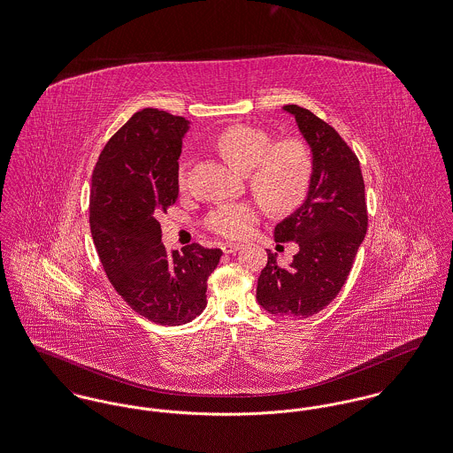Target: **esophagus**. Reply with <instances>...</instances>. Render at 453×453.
Here are the masks:
<instances>
[{"instance_id": "esophagus-1", "label": "esophagus", "mask_w": 453, "mask_h": 453, "mask_svg": "<svg viewBox=\"0 0 453 453\" xmlns=\"http://www.w3.org/2000/svg\"><path fill=\"white\" fill-rule=\"evenodd\" d=\"M220 248H222V251H224V253H227V255H229V253H236V251L240 250L241 246L238 242H224Z\"/></svg>"}]
</instances>
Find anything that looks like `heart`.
<instances>
[{"label":"heart","mask_w":453,"mask_h":453,"mask_svg":"<svg viewBox=\"0 0 453 453\" xmlns=\"http://www.w3.org/2000/svg\"><path fill=\"white\" fill-rule=\"evenodd\" d=\"M217 149L241 173H250V187L255 195L277 212L296 209L306 196L313 176V156L301 140L289 138L273 143L265 130L236 125L217 138ZM189 159L178 165L180 185L187 183ZM260 219L255 202L220 203L205 217V227L227 240H240L251 233Z\"/></svg>","instance_id":"obj_1"}]
</instances>
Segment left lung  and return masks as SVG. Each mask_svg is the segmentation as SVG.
Listing matches in <instances>:
<instances>
[{"label": "left lung", "instance_id": "obj_1", "mask_svg": "<svg viewBox=\"0 0 453 453\" xmlns=\"http://www.w3.org/2000/svg\"><path fill=\"white\" fill-rule=\"evenodd\" d=\"M313 152V176L304 203L275 226V241H294L289 266L268 260L258 277L257 299L282 319H308L328 306L346 284L368 229L359 160L328 123L304 107L288 104Z\"/></svg>", "mask_w": 453, "mask_h": 453}]
</instances>
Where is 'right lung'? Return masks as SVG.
Instances as JSON below:
<instances>
[{
    "instance_id": "add662e5",
    "label": "right lung",
    "mask_w": 453,
    "mask_h": 453,
    "mask_svg": "<svg viewBox=\"0 0 453 453\" xmlns=\"http://www.w3.org/2000/svg\"><path fill=\"white\" fill-rule=\"evenodd\" d=\"M188 121L145 107L109 138L92 173L90 233L107 279L138 315L185 325L207 306V279L222 251L162 244L159 219L178 200Z\"/></svg>"
}]
</instances>
